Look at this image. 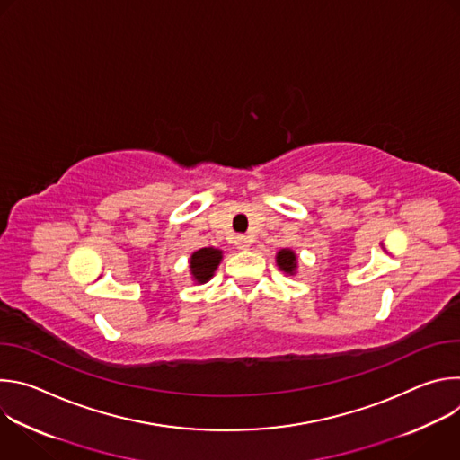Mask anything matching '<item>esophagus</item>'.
<instances>
[{
  "instance_id": "1",
  "label": "esophagus",
  "mask_w": 460,
  "mask_h": 460,
  "mask_svg": "<svg viewBox=\"0 0 460 460\" xmlns=\"http://www.w3.org/2000/svg\"><path fill=\"white\" fill-rule=\"evenodd\" d=\"M234 243H236L238 249H249V247H251V240H249L247 236H243V234H238V236L234 238Z\"/></svg>"
}]
</instances>
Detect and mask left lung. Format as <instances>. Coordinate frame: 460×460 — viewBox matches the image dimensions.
Here are the masks:
<instances>
[{"label": "left lung", "mask_w": 460, "mask_h": 460, "mask_svg": "<svg viewBox=\"0 0 460 460\" xmlns=\"http://www.w3.org/2000/svg\"><path fill=\"white\" fill-rule=\"evenodd\" d=\"M277 266L284 273L295 275V271H296V254L291 249H280L277 252Z\"/></svg>", "instance_id": "left-lung-1"}]
</instances>
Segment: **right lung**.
Wrapping results in <instances>:
<instances>
[{"label":"right lung","instance_id":"obj_1","mask_svg":"<svg viewBox=\"0 0 460 460\" xmlns=\"http://www.w3.org/2000/svg\"><path fill=\"white\" fill-rule=\"evenodd\" d=\"M222 261V251L215 247H204L194 251L189 260V268L192 280L199 284H206L208 280L213 279L218 264Z\"/></svg>","mask_w":460,"mask_h":460}]
</instances>
